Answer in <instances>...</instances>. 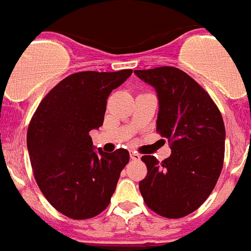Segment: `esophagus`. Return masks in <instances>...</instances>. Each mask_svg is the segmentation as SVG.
<instances>
[{
    "label": "esophagus",
    "mask_w": 251,
    "mask_h": 251,
    "mask_svg": "<svg viewBox=\"0 0 251 251\" xmlns=\"http://www.w3.org/2000/svg\"><path fill=\"white\" fill-rule=\"evenodd\" d=\"M129 157H131L132 160H138L141 158V155L138 153H136V151H131V153H129Z\"/></svg>",
    "instance_id": "obj_1"
}]
</instances>
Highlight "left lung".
I'll list each match as a JSON object with an SVG mask.
<instances>
[{
	"instance_id": "left-lung-1",
	"label": "left lung",
	"mask_w": 251,
	"mask_h": 251,
	"mask_svg": "<svg viewBox=\"0 0 251 251\" xmlns=\"http://www.w3.org/2000/svg\"><path fill=\"white\" fill-rule=\"evenodd\" d=\"M155 88L159 103L157 131L171 144V155L141 160L148 175L140 181L146 206L158 215L177 219L196 211L215 188L223 168L226 128L207 92L181 70L170 66L136 70Z\"/></svg>"
}]
</instances>
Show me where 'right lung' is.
Returning <instances> with one entry per match:
<instances>
[{
	"instance_id": "right-lung-1",
	"label": "right lung",
	"mask_w": 251,
	"mask_h": 251,
	"mask_svg": "<svg viewBox=\"0 0 251 251\" xmlns=\"http://www.w3.org/2000/svg\"><path fill=\"white\" fill-rule=\"evenodd\" d=\"M132 75L83 71L67 76L40 102L27 131L36 182L55 210L71 219H89L110 203L129 153L94 150L89 132L103 123L113 89Z\"/></svg>"
}]
</instances>
